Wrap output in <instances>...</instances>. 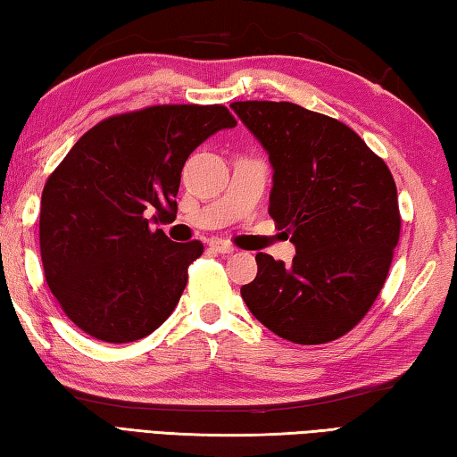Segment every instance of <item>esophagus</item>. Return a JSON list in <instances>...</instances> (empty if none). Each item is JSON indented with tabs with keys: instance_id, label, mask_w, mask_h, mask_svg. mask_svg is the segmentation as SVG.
Segmentation results:
<instances>
[{
	"instance_id": "esophagus-1",
	"label": "esophagus",
	"mask_w": 457,
	"mask_h": 457,
	"mask_svg": "<svg viewBox=\"0 0 457 457\" xmlns=\"http://www.w3.org/2000/svg\"><path fill=\"white\" fill-rule=\"evenodd\" d=\"M208 246H211V249L216 253H222V255H228V253L235 251V246L227 241H222V238H212V241L208 243Z\"/></svg>"
}]
</instances>
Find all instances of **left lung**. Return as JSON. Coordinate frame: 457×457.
Here are the masks:
<instances>
[{
  "label": "left lung",
  "mask_w": 457,
  "mask_h": 457,
  "mask_svg": "<svg viewBox=\"0 0 457 457\" xmlns=\"http://www.w3.org/2000/svg\"><path fill=\"white\" fill-rule=\"evenodd\" d=\"M269 155V214L295 257L259 253L246 308L279 338L324 344L361 321L383 289L399 243L397 186L386 163L332 117L294 103L230 104Z\"/></svg>",
  "instance_id": "8db88e82"
}]
</instances>
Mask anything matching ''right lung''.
<instances>
[{"instance_id":"add662e5","label":"right lung","mask_w":457,"mask_h":457,"mask_svg":"<svg viewBox=\"0 0 457 457\" xmlns=\"http://www.w3.org/2000/svg\"><path fill=\"white\" fill-rule=\"evenodd\" d=\"M235 117L222 104H158L82 136L42 192L40 253L48 287L82 332L123 344L168 320L202 243H174L152 220L176 219L182 168ZM147 213H154L152 220Z\"/></svg>"}]
</instances>
